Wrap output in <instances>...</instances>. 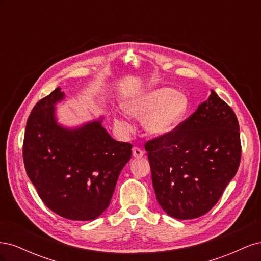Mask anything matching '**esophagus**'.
Listing matches in <instances>:
<instances>
[{"label": "esophagus", "instance_id": "obj_1", "mask_svg": "<svg viewBox=\"0 0 261 261\" xmlns=\"http://www.w3.org/2000/svg\"><path fill=\"white\" fill-rule=\"evenodd\" d=\"M143 155H144L143 150L137 148V147H134L133 148V156L134 158H141Z\"/></svg>", "mask_w": 261, "mask_h": 261}]
</instances>
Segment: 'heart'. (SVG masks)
Masks as SVG:
<instances>
[{"label": "heart", "mask_w": 261, "mask_h": 261, "mask_svg": "<svg viewBox=\"0 0 261 261\" xmlns=\"http://www.w3.org/2000/svg\"><path fill=\"white\" fill-rule=\"evenodd\" d=\"M189 103L185 94L172 88H159L129 101L126 111L140 121L150 135L165 136L174 130L188 112ZM125 130H130L128 123L118 121Z\"/></svg>", "instance_id": "1"}]
</instances>
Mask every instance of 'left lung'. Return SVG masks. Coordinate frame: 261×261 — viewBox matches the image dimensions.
<instances>
[{
	"mask_svg": "<svg viewBox=\"0 0 261 261\" xmlns=\"http://www.w3.org/2000/svg\"><path fill=\"white\" fill-rule=\"evenodd\" d=\"M156 200L169 216H203L240 167V125L232 108L211 90L207 101L169 135L146 141Z\"/></svg>",
	"mask_w": 261,
	"mask_h": 261,
	"instance_id": "8db88e82",
	"label": "left lung"
}]
</instances>
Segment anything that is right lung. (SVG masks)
Wrapping results in <instances>:
<instances>
[{"label":"right lung","mask_w":261,"mask_h":261,"mask_svg":"<svg viewBox=\"0 0 261 261\" xmlns=\"http://www.w3.org/2000/svg\"><path fill=\"white\" fill-rule=\"evenodd\" d=\"M63 98L58 87L34 107L23 137V164L49 209L68 220H93L109 207L133 146L114 140L97 121L76 129L58 125L54 105Z\"/></svg>","instance_id":"right-lung-1"}]
</instances>
